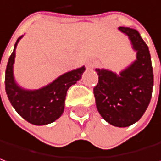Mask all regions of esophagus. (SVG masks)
<instances>
[{"label": "esophagus", "instance_id": "esophagus-1", "mask_svg": "<svg viewBox=\"0 0 161 161\" xmlns=\"http://www.w3.org/2000/svg\"><path fill=\"white\" fill-rule=\"evenodd\" d=\"M95 63H93V62H90V63H88V64H87V67H88V68H93V67H94V66H95Z\"/></svg>", "mask_w": 161, "mask_h": 161}]
</instances>
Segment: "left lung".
Returning a JSON list of instances; mask_svg holds the SVG:
<instances>
[{
  "label": "left lung",
  "mask_w": 161,
  "mask_h": 161,
  "mask_svg": "<svg viewBox=\"0 0 161 161\" xmlns=\"http://www.w3.org/2000/svg\"><path fill=\"white\" fill-rule=\"evenodd\" d=\"M136 51V61L119 75L96 69L98 83L94 86L97 109L101 117L117 127L136 123L148 107L153 89V68L147 45L137 30L120 26Z\"/></svg>",
  "instance_id": "left-lung-1"
}]
</instances>
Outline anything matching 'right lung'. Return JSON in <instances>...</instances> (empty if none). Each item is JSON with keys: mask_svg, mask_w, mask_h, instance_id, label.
<instances>
[{"mask_svg": "<svg viewBox=\"0 0 161 161\" xmlns=\"http://www.w3.org/2000/svg\"><path fill=\"white\" fill-rule=\"evenodd\" d=\"M21 37L16 40L8 60L5 71L6 94L14 110L25 121L35 125L51 124L63 114L67 90L80 79L85 67L66 73L40 89L25 90L15 84L13 74L15 48Z\"/></svg>", "mask_w": 161, "mask_h": 161, "instance_id": "right-lung-1", "label": "right lung"}]
</instances>
